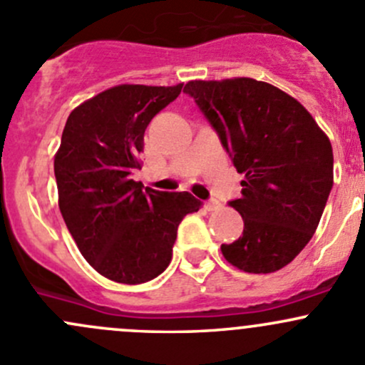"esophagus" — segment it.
I'll use <instances>...</instances> for the list:
<instances>
[{
	"instance_id": "esophagus-1",
	"label": "esophagus",
	"mask_w": 365,
	"mask_h": 365,
	"mask_svg": "<svg viewBox=\"0 0 365 365\" xmlns=\"http://www.w3.org/2000/svg\"><path fill=\"white\" fill-rule=\"evenodd\" d=\"M205 209H207V210H217V209H221V204L217 200H207V202H205Z\"/></svg>"
}]
</instances>
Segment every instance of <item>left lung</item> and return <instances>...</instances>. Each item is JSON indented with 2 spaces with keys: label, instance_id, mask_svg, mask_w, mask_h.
<instances>
[{
  "label": "left lung",
  "instance_id": "8db88e82",
  "mask_svg": "<svg viewBox=\"0 0 365 365\" xmlns=\"http://www.w3.org/2000/svg\"><path fill=\"white\" fill-rule=\"evenodd\" d=\"M184 93L244 175L240 198L228 202L242 216V235L221 244V253L244 272L283 269L313 237L332 190L329 137L299 101L267 82L191 81Z\"/></svg>",
  "mask_w": 365,
  "mask_h": 365
}]
</instances>
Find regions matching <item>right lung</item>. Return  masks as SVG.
<instances>
[{"label": "right lung", "mask_w": 365, "mask_h": 365, "mask_svg": "<svg viewBox=\"0 0 365 365\" xmlns=\"http://www.w3.org/2000/svg\"><path fill=\"white\" fill-rule=\"evenodd\" d=\"M181 89L115 86L66 119L54 158L59 210L82 257L115 283L160 276L172 260L179 223L202 207L187 191L144 190L131 179L140 168L145 128Z\"/></svg>", "instance_id": "obj_1"}]
</instances>
